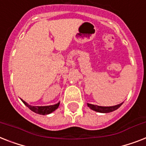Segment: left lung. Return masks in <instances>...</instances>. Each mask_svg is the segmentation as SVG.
<instances>
[{
  "label": "left lung",
  "instance_id": "1",
  "mask_svg": "<svg viewBox=\"0 0 146 146\" xmlns=\"http://www.w3.org/2000/svg\"><path fill=\"white\" fill-rule=\"evenodd\" d=\"M122 103L120 104H118L116 106H97V105H94V104H88V106L90 107V109H92V110H94L96 112H103V113H107V112H111L112 111H115L117 109L120 107L121 106Z\"/></svg>",
  "mask_w": 146,
  "mask_h": 146
}]
</instances>
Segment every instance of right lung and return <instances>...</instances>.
<instances>
[{"instance_id":"right-lung-1","label":"right lung","mask_w":146,"mask_h":146,"mask_svg":"<svg viewBox=\"0 0 146 146\" xmlns=\"http://www.w3.org/2000/svg\"><path fill=\"white\" fill-rule=\"evenodd\" d=\"M22 102L24 103V104L26 106H28L29 109H30L31 111L36 112L37 114L40 115H48L51 112H54V110H57L58 107L59 106V104L60 103L57 104H54V105H51V106H33L28 105L25 101H24L23 100H22Z\"/></svg>"}]
</instances>
